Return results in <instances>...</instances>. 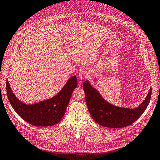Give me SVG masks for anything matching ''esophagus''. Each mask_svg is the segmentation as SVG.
Segmentation results:
<instances>
[{"label":"esophagus","mask_w":160,"mask_h":160,"mask_svg":"<svg viewBox=\"0 0 160 160\" xmlns=\"http://www.w3.org/2000/svg\"><path fill=\"white\" fill-rule=\"evenodd\" d=\"M88 73L85 70H81V71L79 73V78L80 79H84L87 78Z\"/></svg>","instance_id":"esophagus-1"}]
</instances>
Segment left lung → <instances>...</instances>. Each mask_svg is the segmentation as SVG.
Listing matches in <instances>:
<instances>
[{
    "label": "left lung",
    "instance_id": "8db88e82",
    "mask_svg": "<svg viewBox=\"0 0 160 160\" xmlns=\"http://www.w3.org/2000/svg\"><path fill=\"white\" fill-rule=\"evenodd\" d=\"M86 103L92 119L98 124L110 128H122L136 121L146 109L152 94L150 88L148 94L142 103L135 109L119 108L107 102L101 97L88 81L83 82Z\"/></svg>",
    "mask_w": 160,
    "mask_h": 160
}]
</instances>
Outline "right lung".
I'll use <instances>...</instances> for the list:
<instances>
[{"label":"right lung","mask_w":160,"mask_h":160,"mask_svg":"<svg viewBox=\"0 0 160 160\" xmlns=\"http://www.w3.org/2000/svg\"><path fill=\"white\" fill-rule=\"evenodd\" d=\"M77 86V78L71 77L60 92L54 97L33 105H26L17 99L11 91L8 80L6 92L11 106L24 121L34 126L46 127L56 125L61 121Z\"/></svg>","instance_id":"1"}]
</instances>
